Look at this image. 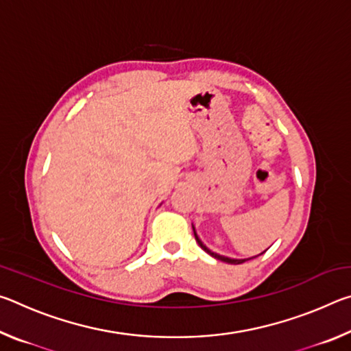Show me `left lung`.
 Wrapping results in <instances>:
<instances>
[{"mask_svg":"<svg viewBox=\"0 0 351 351\" xmlns=\"http://www.w3.org/2000/svg\"><path fill=\"white\" fill-rule=\"evenodd\" d=\"M193 234H195V240L198 241V245L204 249V251L209 254V255H212L213 258H217V260H221V261H224V263H230V265H240V263H245L246 260H251V258H246V260H237V258H229V257H224V255H219V254H215V252H212L209 247H206V245L203 241L199 240V237L197 235V230H195V228H193ZM263 254V252H261ZM255 257H257V255H255ZM255 257H252V258H255Z\"/></svg>","mask_w":351,"mask_h":351,"instance_id":"left-lung-1","label":"left lung"}]
</instances>
